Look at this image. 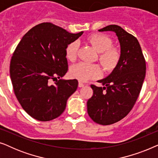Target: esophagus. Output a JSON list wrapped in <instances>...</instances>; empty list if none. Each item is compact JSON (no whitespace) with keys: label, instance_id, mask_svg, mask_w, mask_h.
<instances>
[{"label":"esophagus","instance_id":"obj_1","mask_svg":"<svg viewBox=\"0 0 158 158\" xmlns=\"http://www.w3.org/2000/svg\"><path fill=\"white\" fill-rule=\"evenodd\" d=\"M84 85H85V84H83L82 82H79L78 83V86L80 88H82V87H84Z\"/></svg>","mask_w":158,"mask_h":158}]
</instances>
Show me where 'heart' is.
<instances>
[{"mask_svg": "<svg viewBox=\"0 0 158 158\" xmlns=\"http://www.w3.org/2000/svg\"><path fill=\"white\" fill-rule=\"evenodd\" d=\"M88 40L100 53L99 60L105 69L111 70L117 65L121 57L120 51L112 47L113 42L109 36L104 34H95L88 37ZM78 47L79 43L77 41L68 45L66 48V57L69 60L74 61L76 59ZM70 74L79 81H85L99 76L101 69L97 64L81 62L71 67Z\"/></svg>", "mask_w": 158, "mask_h": 158, "instance_id": "obj_1", "label": "heart"}]
</instances>
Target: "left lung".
Listing matches in <instances>:
<instances>
[{
	"label": "left lung",
	"instance_id": "obj_1",
	"mask_svg": "<svg viewBox=\"0 0 158 158\" xmlns=\"http://www.w3.org/2000/svg\"><path fill=\"white\" fill-rule=\"evenodd\" d=\"M113 31L120 44L117 65L105 78L91 85L94 95L87 102L88 114L97 124L109 125L129 113L139 96L146 73V63L139 43L133 35L117 25H109L98 31Z\"/></svg>",
	"mask_w": 158,
	"mask_h": 158
}]
</instances>
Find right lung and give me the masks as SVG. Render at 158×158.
<instances>
[{"label":"right lung","instance_id":"obj_1","mask_svg":"<svg viewBox=\"0 0 158 158\" xmlns=\"http://www.w3.org/2000/svg\"><path fill=\"white\" fill-rule=\"evenodd\" d=\"M83 34H71L51 23H42L30 29L16 47L10 77L19 102L32 118L47 122L63 113L78 82L57 78L68 71L67 47Z\"/></svg>","mask_w":158,"mask_h":158}]
</instances>
